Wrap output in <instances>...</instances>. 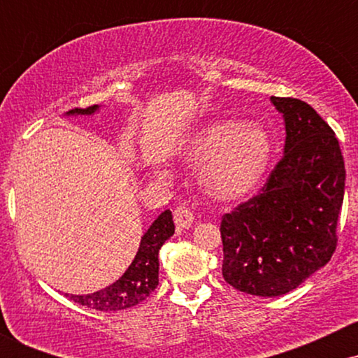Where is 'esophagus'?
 Returning <instances> with one entry per match:
<instances>
[{
	"label": "esophagus",
	"instance_id": "34e87169",
	"mask_svg": "<svg viewBox=\"0 0 358 358\" xmlns=\"http://www.w3.org/2000/svg\"><path fill=\"white\" fill-rule=\"evenodd\" d=\"M175 224L178 229H190L195 222V217H193V212L190 210V207L187 205H180L176 207V210L173 213Z\"/></svg>",
	"mask_w": 358,
	"mask_h": 358
}]
</instances>
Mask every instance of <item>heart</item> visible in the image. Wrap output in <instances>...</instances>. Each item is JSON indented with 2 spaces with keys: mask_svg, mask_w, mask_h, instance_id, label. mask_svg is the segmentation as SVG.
Returning a JSON list of instances; mask_svg holds the SVG:
<instances>
[{
  "mask_svg": "<svg viewBox=\"0 0 358 358\" xmlns=\"http://www.w3.org/2000/svg\"><path fill=\"white\" fill-rule=\"evenodd\" d=\"M183 159L202 168L200 183L212 199L234 202L248 196L264 180L273 143L264 127L239 119H215L185 143Z\"/></svg>",
  "mask_w": 358,
  "mask_h": 358,
  "instance_id": "heart-1",
  "label": "heart"
}]
</instances>
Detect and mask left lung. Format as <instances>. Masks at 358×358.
<instances>
[{"instance_id": "1", "label": "left lung", "mask_w": 358, "mask_h": 358, "mask_svg": "<svg viewBox=\"0 0 358 358\" xmlns=\"http://www.w3.org/2000/svg\"><path fill=\"white\" fill-rule=\"evenodd\" d=\"M271 102L285 121V155L262 193L220 222L224 279L264 298L296 289L330 261L345 192L343 156L331 127L306 102Z\"/></svg>"}]
</instances>
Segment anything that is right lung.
<instances>
[{"mask_svg":"<svg viewBox=\"0 0 358 358\" xmlns=\"http://www.w3.org/2000/svg\"><path fill=\"white\" fill-rule=\"evenodd\" d=\"M101 106H92L87 109H72L65 116H94L99 113ZM175 234L173 215L165 210L156 217L150 229L143 234L139 249L129 268L124 271L117 281L104 289L90 294H65L67 298L80 303L82 306L99 311H119L136 306L145 301L158 286L159 261L158 252L162 245Z\"/></svg>","mask_w":358,"mask_h":358,"instance_id":"obj_1","label":"right lung"}]
</instances>
